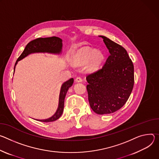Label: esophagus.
<instances>
[{"mask_svg": "<svg viewBox=\"0 0 159 159\" xmlns=\"http://www.w3.org/2000/svg\"><path fill=\"white\" fill-rule=\"evenodd\" d=\"M75 81H76V82H81V81H83V80H82V78H81L80 76H78V77H76V78L75 79Z\"/></svg>", "mask_w": 159, "mask_h": 159, "instance_id": "34e87169", "label": "esophagus"}]
</instances>
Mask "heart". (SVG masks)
Wrapping results in <instances>:
<instances>
[{
  "mask_svg": "<svg viewBox=\"0 0 159 159\" xmlns=\"http://www.w3.org/2000/svg\"><path fill=\"white\" fill-rule=\"evenodd\" d=\"M104 59L103 53L99 50H95L89 47H84L80 49L74 56V62L82 66L86 62L87 68L90 70H95L99 68Z\"/></svg>",
  "mask_w": 159,
  "mask_h": 159,
  "instance_id": "1",
  "label": "heart"
}]
</instances>
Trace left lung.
Segmentation results:
<instances>
[{
	"mask_svg": "<svg viewBox=\"0 0 159 159\" xmlns=\"http://www.w3.org/2000/svg\"><path fill=\"white\" fill-rule=\"evenodd\" d=\"M100 37L110 55L102 68L86 76V89L92 109L107 114L119 110L128 100L134 86V66L124 47Z\"/></svg>",
	"mask_w": 159,
	"mask_h": 159,
	"instance_id": "left-lung-1",
	"label": "left lung"
}]
</instances>
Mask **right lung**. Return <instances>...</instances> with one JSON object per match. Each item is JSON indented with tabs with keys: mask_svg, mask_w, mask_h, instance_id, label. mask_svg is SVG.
I'll return each mask as SVG.
<instances>
[{
	"mask_svg": "<svg viewBox=\"0 0 159 159\" xmlns=\"http://www.w3.org/2000/svg\"><path fill=\"white\" fill-rule=\"evenodd\" d=\"M62 40L56 37H47V38H39L34 39L30 42L26 46L25 50L21 56L18 57L15 63L16 65L17 61L23 59L28 54L34 52H48L54 53V54H59L62 49ZM15 69V66H14ZM73 78H70L65 83H64L61 86L60 95H59V107L56 112V114L52 117L44 119V120H39L41 122H52L58 119L62 115L64 110V99L67 92L69 88L72 86L73 83Z\"/></svg>",
	"mask_w": 159,
	"mask_h": 159,
	"instance_id": "add662e5",
	"label": "right lung"
}]
</instances>
